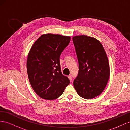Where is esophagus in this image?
Returning a JSON list of instances; mask_svg holds the SVG:
<instances>
[{
    "label": "esophagus",
    "mask_w": 130,
    "mask_h": 130,
    "mask_svg": "<svg viewBox=\"0 0 130 130\" xmlns=\"http://www.w3.org/2000/svg\"><path fill=\"white\" fill-rule=\"evenodd\" d=\"M68 78L69 79V80H70V81H71V80H72V79L71 76H68Z\"/></svg>",
    "instance_id": "obj_1"
}]
</instances>
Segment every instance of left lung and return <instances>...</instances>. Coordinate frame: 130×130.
<instances>
[{"mask_svg": "<svg viewBox=\"0 0 130 130\" xmlns=\"http://www.w3.org/2000/svg\"><path fill=\"white\" fill-rule=\"evenodd\" d=\"M72 40L79 62L73 86L80 97L93 99L102 93L109 80L108 57L101 42L93 37L77 35Z\"/></svg>", "mask_w": 130, "mask_h": 130, "instance_id": "obj_1", "label": "left lung"}]
</instances>
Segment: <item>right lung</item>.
Returning a JSON list of instances; mask_svg holds the SVG:
<instances>
[{
	"mask_svg": "<svg viewBox=\"0 0 130 130\" xmlns=\"http://www.w3.org/2000/svg\"><path fill=\"white\" fill-rule=\"evenodd\" d=\"M70 40V36L44 34L35 41L29 52V80L35 93L42 99L58 98L70 82L61 73L59 59Z\"/></svg>",
	"mask_w": 130,
	"mask_h": 130,
	"instance_id": "right-lung-1",
	"label": "right lung"
}]
</instances>
